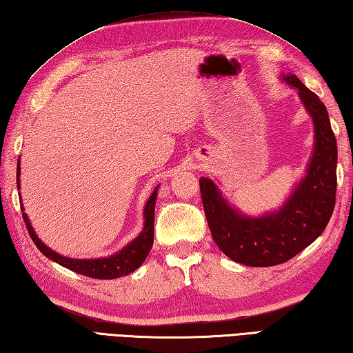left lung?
Masks as SVG:
<instances>
[{"label": "left lung", "instance_id": "1", "mask_svg": "<svg viewBox=\"0 0 353 353\" xmlns=\"http://www.w3.org/2000/svg\"><path fill=\"white\" fill-rule=\"evenodd\" d=\"M281 81L296 90L312 117L314 150L305 176L280 208L248 216L228 202L211 179L199 181L214 241L226 257L245 266H275L291 260L321 236L335 206L338 151L327 110L295 74H281Z\"/></svg>", "mask_w": 353, "mask_h": 353}]
</instances>
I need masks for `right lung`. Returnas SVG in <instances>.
<instances>
[{
	"label": "right lung",
	"mask_w": 353,
	"mask_h": 353,
	"mask_svg": "<svg viewBox=\"0 0 353 353\" xmlns=\"http://www.w3.org/2000/svg\"><path fill=\"white\" fill-rule=\"evenodd\" d=\"M19 176H21V165L18 161L17 165V185L19 190ZM157 190L156 186L154 191L151 192L150 199L147 200L143 208V228L139 236L133 239L122 248L121 251H117L113 255H108V257H101V259H70L64 257L58 252L50 250L43 240H39L37 232L30 225V220L27 217V214L23 212L24 222L32 240L34 241L38 250L43 252L46 257H48L53 261H57L61 266H64L70 271L78 272L81 275H87V277L98 279V280H112V279H119L123 275H128L134 272L137 268H139L145 259H147L148 252L151 251V246H153L154 241V206H156V199H157ZM21 211H24L23 202H21Z\"/></svg>",
	"instance_id": "1"
}]
</instances>
